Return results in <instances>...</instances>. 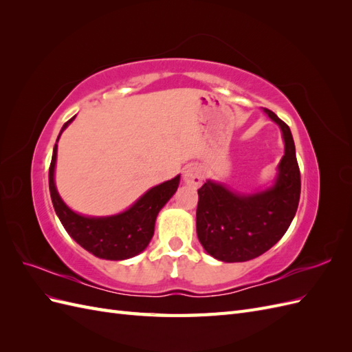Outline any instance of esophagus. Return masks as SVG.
I'll list each match as a JSON object with an SVG mask.
<instances>
[{
	"instance_id": "esophagus-1",
	"label": "esophagus",
	"mask_w": 352,
	"mask_h": 352,
	"mask_svg": "<svg viewBox=\"0 0 352 352\" xmlns=\"http://www.w3.org/2000/svg\"><path fill=\"white\" fill-rule=\"evenodd\" d=\"M184 180L188 185H201L202 182V172L197 164H188L184 172Z\"/></svg>"
}]
</instances>
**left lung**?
Listing matches in <instances>:
<instances>
[{"label": "left lung", "instance_id": "1", "mask_svg": "<svg viewBox=\"0 0 352 352\" xmlns=\"http://www.w3.org/2000/svg\"><path fill=\"white\" fill-rule=\"evenodd\" d=\"M264 111L280 126L285 140L274 186L248 197L210 180L198 189V239L210 255L226 263L248 261L269 251L291 226L300 202L301 173L291 129L272 110Z\"/></svg>", "mask_w": 352, "mask_h": 352}]
</instances>
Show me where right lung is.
<instances>
[{
    "label": "right lung",
    "mask_w": 352,
    "mask_h": 352,
    "mask_svg": "<svg viewBox=\"0 0 352 352\" xmlns=\"http://www.w3.org/2000/svg\"><path fill=\"white\" fill-rule=\"evenodd\" d=\"M73 119L74 117L63 124L60 135ZM56 158L57 144L52 151L48 173L50 194L61 225L65 226L69 235L82 248L104 260H124L142 252L154 235L158 211L176 192L180 176L151 188L122 214L111 217H85L73 212L57 192L54 185Z\"/></svg>",
    "instance_id": "right-lung-1"
}]
</instances>
